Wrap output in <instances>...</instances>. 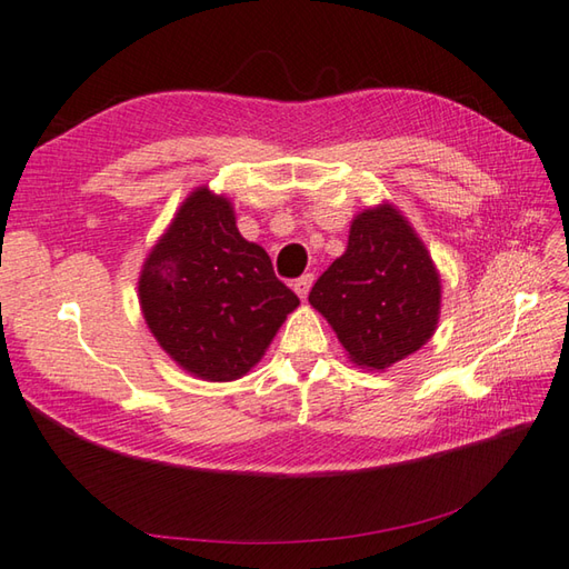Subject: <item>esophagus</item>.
I'll return each mask as SVG.
<instances>
[{
  "instance_id": "obj_1",
  "label": "esophagus",
  "mask_w": 569,
  "mask_h": 569,
  "mask_svg": "<svg viewBox=\"0 0 569 569\" xmlns=\"http://www.w3.org/2000/svg\"><path fill=\"white\" fill-rule=\"evenodd\" d=\"M310 286H313V273H306V276H300V278H296L293 281V291L298 293V298H308V291H310Z\"/></svg>"
}]
</instances>
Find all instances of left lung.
I'll use <instances>...</instances> for the list:
<instances>
[{
  "mask_svg": "<svg viewBox=\"0 0 569 569\" xmlns=\"http://www.w3.org/2000/svg\"><path fill=\"white\" fill-rule=\"evenodd\" d=\"M308 300L355 365L385 370L433 336L441 281L409 221L392 204H380L352 219L348 249Z\"/></svg>",
  "mask_w": 569,
  "mask_h": 569,
  "instance_id": "left-lung-1",
  "label": "left lung"
}]
</instances>
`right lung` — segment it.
<instances>
[{
    "label": "right lung",
    "mask_w": 569,
    "mask_h": 569,
    "mask_svg": "<svg viewBox=\"0 0 569 569\" xmlns=\"http://www.w3.org/2000/svg\"><path fill=\"white\" fill-rule=\"evenodd\" d=\"M140 308L170 358L209 382H231L263 358L298 296L247 241L227 197L197 187L142 263Z\"/></svg>",
    "instance_id": "right-lung-1"
}]
</instances>
